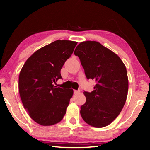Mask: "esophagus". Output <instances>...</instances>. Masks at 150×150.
<instances>
[{
  "instance_id": "34e87169",
  "label": "esophagus",
  "mask_w": 150,
  "mask_h": 150,
  "mask_svg": "<svg viewBox=\"0 0 150 150\" xmlns=\"http://www.w3.org/2000/svg\"><path fill=\"white\" fill-rule=\"evenodd\" d=\"M73 92H74V94H77V93H79V92H80V91H78V90H74V91H73Z\"/></svg>"
}]
</instances>
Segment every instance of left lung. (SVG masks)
<instances>
[{"mask_svg":"<svg viewBox=\"0 0 150 150\" xmlns=\"http://www.w3.org/2000/svg\"><path fill=\"white\" fill-rule=\"evenodd\" d=\"M88 79L96 81L91 92L84 91L86 98L81 107V117L89 125L103 128L120 114L126 101L128 78L120 57L96 41L82 42L74 52Z\"/></svg>","mask_w":150,"mask_h":150,"instance_id":"1","label":"left lung"}]
</instances>
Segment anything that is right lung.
Listing matches in <instances>:
<instances>
[{"mask_svg":"<svg viewBox=\"0 0 150 150\" xmlns=\"http://www.w3.org/2000/svg\"><path fill=\"white\" fill-rule=\"evenodd\" d=\"M77 42L57 40L41 47L27 59L21 70L18 90L30 117L42 126L61 121L66 112L72 89L57 88L60 69L71 57Z\"/></svg>","mask_w":150,"mask_h":150,"instance_id":"right-lung-1","label":"right lung"}]
</instances>
